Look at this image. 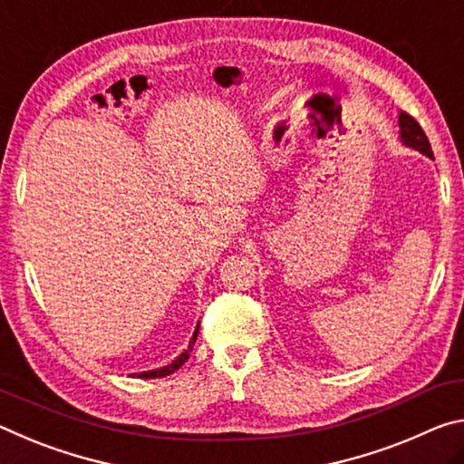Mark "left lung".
I'll return each instance as SVG.
<instances>
[{
	"label": "left lung",
	"instance_id": "left-lung-1",
	"mask_svg": "<svg viewBox=\"0 0 464 464\" xmlns=\"http://www.w3.org/2000/svg\"><path fill=\"white\" fill-rule=\"evenodd\" d=\"M399 127H401V140H403V143H407L409 148L420 150L421 154H425V156L434 158V151H431L428 135H425L421 125L417 123V121L411 115H409V112H405V111L401 112Z\"/></svg>",
	"mask_w": 464,
	"mask_h": 464
}]
</instances>
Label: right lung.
<instances>
[{
    "mask_svg": "<svg viewBox=\"0 0 464 464\" xmlns=\"http://www.w3.org/2000/svg\"><path fill=\"white\" fill-rule=\"evenodd\" d=\"M197 333H199V324H197V329H195V333H193V337H191V343H188V347L185 349V352H182L177 360H174L172 363H169V366H164V368H158V370H151V372H141V374H138L140 378H162V376H169V374H172V372H177L182 363H185L187 360H188V353L193 352V343H195V339H197Z\"/></svg>",
    "mask_w": 464,
    "mask_h": 464,
    "instance_id": "1",
    "label": "right lung"
}]
</instances>
